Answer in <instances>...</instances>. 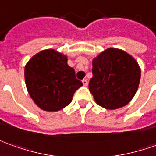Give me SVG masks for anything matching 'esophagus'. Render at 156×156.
Segmentation results:
<instances>
[{"label":"esophagus","instance_id":"1","mask_svg":"<svg viewBox=\"0 0 156 156\" xmlns=\"http://www.w3.org/2000/svg\"><path fill=\"white\" fill-rule=\"evenodd\" d=\"M82 83H83V86H87L88 85V81H87V79H83V80H82Z\"/></svg>","mask_w":156,"mask_h":156}]
</instances>
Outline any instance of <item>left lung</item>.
Returning <instances> with one entry per match:
<instances>
[{
  "label": "left lung",
  "mask_w": 156,
  "mask_h": 156,
  "mask_svg": "<svg viewBox=\"0 0 156 156\" xmlns=\"http://www.w3.org/2000/svg\"><path fill=\"white\" fill-rule=\"evenodd\" d=\"M92 65L89 88L97 104L116 110L132 101L139 88L141 69L131 55L108 48L94 58Z\"/></svg>",
  "instance_id": "obj_1"
}]
</instances>
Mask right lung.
Returning <instances> with one entry per match:
<instances>
[{
    "label": "right lung",
    "instance_id": "add662e5",
    "mask_svg": "<svg viewBox=\"0 0 156 156\" xmlns=\"http://www.w3.org/2000/svg\"><path fill=\"white\" fill-rule=\"evenodd\" d=\"M25 83L34 102L43 111L58 112L70 104L83 83L67 64V56L53 49L43 50L25 65Z\"/></svg>",
    "mask_w": 156,
    "mask_h": 156
}]
</instances>
